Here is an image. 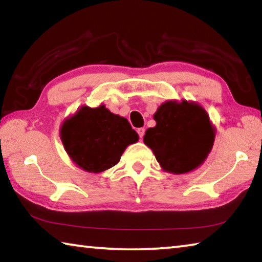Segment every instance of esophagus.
I'll return each mask as SVG.
<instances>
[{"label": "esophagus", "instance_id": "obj_1", "mask_svg": "<svg viewBox=\"0 0 262 262\" xmlns=\"http://www.w3.org/2000/svg\"><path fill=\"white\" fill-rule=\"evenodd\" d=\"M144 132H145L144 128H139V129H137V134H139L140 139H142V137L144 136Z\"/></svg>", "mask_w": 262, "mask_h": 262}]
</instances>
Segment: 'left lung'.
Returning <instances> with one entry per match:
<instances>
[{
	"instance_id": "obj_1",
	"label": "left lung",
	"mask_w": 262,
	"mask_h": 262,
	"mask_svg": "<svg viewBox=\"0 0 262 262\" xmlns=\"http://www.w3.org/2000/svg\"><path fill=\"white\" fill-rule=\"evenodd\" d=\"M154 119L156 126L148 128L143 141L164 170L181 174L203 163L212 148L215 132L200 105L166 101Z\"/></svg>"
}]
</instances>
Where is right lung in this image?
I'll return each mask as SVG.
<instances>
[{
    "instance_id": "right-lung-1",
    "label": "right lung",
    "mask_w": 262,
    "mask_h": 262,
    "mask_svg": "<svg viewBox=\"0 0 262 262\" xmlns=\"http://www.w3.org/2000/svg\"><path fill=\"white\" fill-rule=\"evenodd\" d=\"M66 151L88 172H103L120 161L128 145L139 141L127 119L111 113L104 105L83 106L61 128Z\"/></svg>"
}]
</instances>
